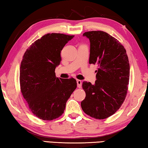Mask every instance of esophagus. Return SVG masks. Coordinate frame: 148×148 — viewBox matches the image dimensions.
<instances>
[{
  "instance_id": "obj_1",
  "label": "esophagus",
  "mask_w": 148,
  "mask_h": 148,
  "mask_svg": "<svg viewBox=\"0 0 148 148\" xmlns=\"http://www.w3.org/2000/svg\"><path fill=\"white\" fill-rule=\"evenodd\" d=\"M76 82H77V87H78V88H81V87H82V81L81 80H79V79H77V81H76Z\"/></svg>"
}]
</instances>
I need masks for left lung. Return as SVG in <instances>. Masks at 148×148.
Returning a JSON list of instances; mask_svg holds the SVG:
<instances>
[{"label":"left lung","instance_id":"left-lung-1","mask_svg":"<svg viewBox=\"0 0 148 148\" xmlns=\"http://www.w3.org/2000/svg\"><path fill=\"white\" fill-rule=\"evenodd\" d=\"M90 41L89 64H98L94 85L84 82L86 98L81 102L88 116L104 119L116 113L123 103L128 89L130 65L126 50L111 35L104 31L83 34Z\"/></svg>","mask_w":148,"mask_h":148}]
</instances>
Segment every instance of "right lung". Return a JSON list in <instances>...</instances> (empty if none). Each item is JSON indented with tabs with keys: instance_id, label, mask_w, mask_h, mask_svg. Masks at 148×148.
Returning <instances> with one entry per match:
<instances>
[{
	"instance_id": "obj_1",
	"label": "right lung",
	"mask_w": 148,
	"mask_h": 148,
	"mask_svg": "<svg viewBox=\"0 0 148 148\" xmlns=\"http://www.w3.org/2000/svg\"><path fill=\"white\" fill-rule=\"evenodd\" d=\"M60 33L44 35L24 53L20 66L19 81L22 95L34 116L53 120L63 114L66 103L77 87L73 77H57L56 67L61 61V52L73 38Z\"/></svg>"
}]
</instances>
